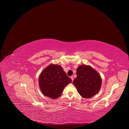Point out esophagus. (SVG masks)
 Instances as JSON below:
<instances>
[{
    "label": "esophagus",
    "mask_w": 129,
    "mask_h": 129,
    "mask_svg": "<svg viewBox=\"0 0 129 129\" xmlns=\"http://www.w3.org/2000/svg\"><path fill=\"white\" fill-rule=\"evenodd\" d=\"M70 78L71 79L72 81H73V76H71V77H70Z\"/></svg>",
    "instance_id": "34e87169"
}]
</instances>
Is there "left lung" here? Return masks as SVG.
<instances>
[{"label": "left lung", "mask_w": 129, "mask_h": 129, "mask_svg": "<svg viewBox=\"0 0 129 129\" xmlns=\"http://www.w3.org/2000/svg\"><path fill=\"white\" fill-rule=\"evenodd\" d=\"M77 75L73 84L82 97L90 98L99 92L102 78L95 70L90 66L83 65L78 67Z\"/></svg>", "instance_id": "left-lung-1"}]
</instances>
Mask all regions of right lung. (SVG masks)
<instances>
[{
	"mask_svg": "<svg viewBox=\"0 0 129 129\" xmlns=\"http://www.w3.org/2000/svg\"><path fill=\"white\" fill-rule=\"evenodd\" d=\"M72 81L62 67L58 65L50 64L41 73L39 84L42 93L52 99L61 96L65 87Z\"/></svg>",
	"mask_w": 129,
	"mask_h": 129,
	"instance_id": "add662e5",
	"label": "right lung"
}]
</instances>
